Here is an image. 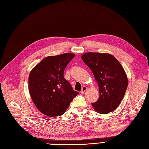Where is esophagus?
Returning <instances> with one entry per match:
<instances>
[{
  "instance_id": "obj_1",
  "label": "esophagus",
  "mask_w": 149,
  "mask_h": 149,
  "mask_svg": "<svg viewBox=\"0 0 149 149\" xmlns=\"http://www.w3.org/2000/svg\"><path fill=\"white\" fill-rule=\"evenodd\" d=\"M87 90V87L86 86H84L82 87V89L81 90V93H84V92H86V91Z\"/></svg>"
}]
</instances>
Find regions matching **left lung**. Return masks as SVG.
<instances>
[{
  "label": "left lung",
  "mask_w": 149,
  "mask_h": 149,
  "mask_svg": "<svg viewBox=\"0 0 149 149\" xmlns=\"http://www.w3.org/2000/svg\"><path fill=\"white\" fill-rule=\"evenodd\" d=\"M98 82L100 97L91 105L100 114L115 110L124 96L128 79L119 62L111 54L88 52L81 56Z\"/></svg>",
  "instance_id": "obj_1"
}]
</instances>
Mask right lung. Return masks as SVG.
<instances>
[{
  "label": "right lung",
  "mask_w": 149,
  "mask_h": 149,
  "mask_svg": "<svg viewBox=\"0 0 149 149\" xmlns=\"http://www.w3.org/2000/svg\"><path fill=\"white\" fill-rule=\"evenodd\" d=\"M74 54L49 56L31 71L28 88L33 103L43 114L59 116L65 112L73 99L79 94L63 77V71Z\"/></svg>",
  "instance_id": "obj_1"
}]
</instances>
